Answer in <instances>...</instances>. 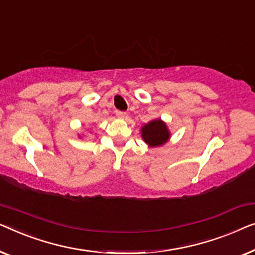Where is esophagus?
Segmentation results:
<instances>
[{"mask_svg": "<svg viewBox=\"0 0 255 255\" xmlns=\"http://www.w3.org/2000/svg\"><path fill=\"white\" fill-rule=\"evenodd\" d=\"M116 114L118 118H126V116H127V113L124 112V111H117Z\"/></svg>", "mask_w": 255, "mask_h": 255, "instance_id": "34e87169", "label": "esophagus"}]
</instances>
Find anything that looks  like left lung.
I'll use <instances>...</instances> for the list:
<instances>
[{
  "label": "left lung",
  "instance_id": "8db88e82",
  "mask_svg": "<svg viewBox=\"0 0 255 255\" xmlns=\"http://www.w3.org/2000/svg\"><path fill=\"white\" fill-rule=\"evenodd\" d=\"M142 138L149 146H159L165 144L170 138V130L166 124L160 119L152 120L141 128Z\"/></svg>",
  "mask_w": 255,
  "mask_h": 255
}]
</instances>
